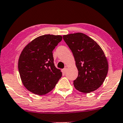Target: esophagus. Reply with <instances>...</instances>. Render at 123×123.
I'll return each instance as SVG.
<instances>
[{
  "label": "esophagus",
  "mask_w": 123,
  "mask_h": 123,
  "mask_svg": "<svg viewBox=\"0 0 123 123\" xmlns=\"http://www.w3.org/2000/svg\"><path fill=\"white\" fill-rule=\"evenodd\" d=\"M66 71H67V67H65L64 68H63L62 70V72H63V74H65L66 73Z\"/></svg>",
  "instance_id": "34e87169"
}]
</instances>
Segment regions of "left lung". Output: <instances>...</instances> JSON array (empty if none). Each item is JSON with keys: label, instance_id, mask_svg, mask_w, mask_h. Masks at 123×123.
<instances>
[{"label": "left lung", "instance_id": "8db88e82", "mask_svg": "<svg viewBox=\"0 0 123 123\" xmlns=\"http://www.w3.org/2000/svg\"><path fill=\"white\" fill-rule=\"evenodd\" d=\"M63 37L73 53L78 70V76L74 80L75 88L84 93L98 89L108 71L107 59L101 48L82 33L64 35Z\"/></svg>", "mask_w": 123, "mask_h": 123}]
</instances>
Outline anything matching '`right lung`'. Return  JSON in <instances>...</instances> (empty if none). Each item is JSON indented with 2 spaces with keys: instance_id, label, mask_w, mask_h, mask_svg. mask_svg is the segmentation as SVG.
<instances>
[{
  "instance_id": "right-lung-1",
  "label": "right lung",
  "mask_w": 123,
  "mask_h": 123,
  "mask_svg": "<svg viewBox=\"0 0 123 123\" xmlns=\"http://www.w3.org/2000/svg\"><path fill=\"white\" fill-rule=\"evenodd\" d=\"M62 40L60 35L45 34L30 42L22 51L19 73L24 86L31 93H48L62 77L61 71L55 66L52 53Z\"/></svg>"
}]
</instances>
